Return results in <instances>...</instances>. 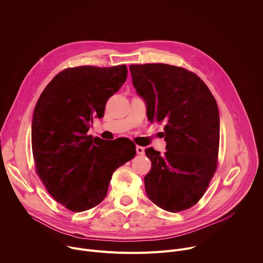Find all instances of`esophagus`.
<instances>
[{"mask_svg":"<svg viewBox=\"0 0 263 263\" xmlns=\"http://www.w3.org/2000/svg\"><path fill=\"white\" fill-rule=\"evenodd\" d=\"M136 152H137L138 155H142V154L144 153V147L137 145V146H136Z\"/></svg>","mask_w":263,"mask_h":263,"instance_id":"esophagus-1","label":"esophagus"}]
</instances>
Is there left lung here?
<instances>
[{
    "label": "left lung",
    "instance_id": "1",
    "mask_svg": "<svg viewBox=\"0 0 263 263\" xmlns=\"http://www.w3.org/2000/svg\"><path fill=\"white\" fill-rule=\"evenodd\" d=\"M133 86L148 121L164 124L167 151L145 148L152 167L145 193L170 211L189 209L205 194L217 166L219 114L214 97L196 73L163 63L130 65Z\"/></svg>",
    "mask_w": 263,
    "mask_h": 263
}]
</instances>
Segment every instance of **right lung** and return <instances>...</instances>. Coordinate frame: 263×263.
Instances as JSON below:
<instances>
[{"instance_id": "right-lung-1", "label": "right lung", "mask_w": 263, "mask_h": 263, "mask_svg": "<svg viewBox=\"0 0 263 263\" xmlns=\"http://www.w3.org/2000/svg\"><path fill=\"white\" fill-rule=\"evenodd\" d=\"M127 72L125 64L65 68L36 103L31 133L35 170L49 194L71 211L99 205L112 174L136 154L128 138L105 141L87 135Z\"/></svg>"}]
</instances>
